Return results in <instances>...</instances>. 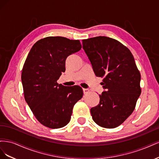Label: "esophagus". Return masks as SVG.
I'll return each instance as SVG.
<instances>
[{
  "mask_svg": "<svg viewBox=\"0 0 159 159\" xmlns=\"http://www.w3.org/2000/svg\"><path fill=\"white\" fill-rule=\"evenodd\" d=\"M83 91H84V94H86V93H88L89 92V89H85V88H84V89H83Z\"/></svg>",
  "mask_w": 159,
  "mask_h": 159,
  "instance_id": "1",
  "label": "esophagus"
}]
</instances>
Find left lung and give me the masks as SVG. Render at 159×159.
I'll return each mask as SVG.
<instances>
[{"label":"left lung","mask_w":159,"mask_h":159,"mask_svg":"<svg viewBox=\"0 0 159 159\" xmlns=\"http://www.w3.org/2000/svg\"><path fill=\"white\" fill-rule=\"evenodd\" d=\"M83 48L106 91L91 109L93 120L107 129L121 125L131 115L141 93V74L134 57L121 42L106 36L83 40Z\"/></svg>","instance_id":"1"}]
</instances>
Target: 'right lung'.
I'll return each mask as SVG.
<instances>
[{
    "label": "right lung",
    "mask_w": 159,
    "mask_h": 159,
    "mask_svg": "<svg viewBox=\"0 0 159 159\" xmlns=\"http://www.w3.org/2000/svg\"><path fill=\"white\" fill-rule=\"evenodd\" d=\"M81 48L78 40L48 36L34 44L24 64L21 80L25 99L36 119L46 127L66 126L74 105L83 97L80 86L69 88L57 83L66 70L67 57Z\"/></svg>",
    "instance_id": "1"
}]
</instances>
